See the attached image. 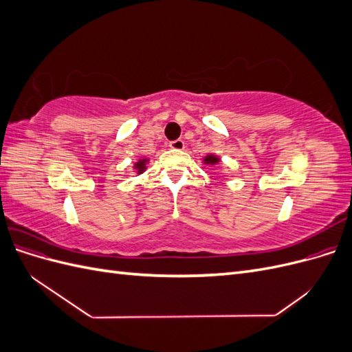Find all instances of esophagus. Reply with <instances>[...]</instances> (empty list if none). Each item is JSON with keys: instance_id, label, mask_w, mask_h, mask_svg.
<instances>
[{"instance_id": "esophagus-1", "label": "esophagus", "mask_w": 352, "mask_h": 352, "mask_svg": "<svg viewBox=\"0 0 352 352\" xmlns=\"http://www.w3.org/2000/svg\"><path fill=\"white\" fill-rule=\"evenodd\" d=\"M170 148H172V150H176V151H182L185 148V142L182 140L172 141V142H170Z\"/></svg>"}]
</instances>
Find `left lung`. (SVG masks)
<instances>
[{"mask_svg":"<svg viewBox=\"0 0 352 352\" xmlns=\"http://www.w3.org/2000/svg\"><path fill=\"white\" fill-rule=\"evenodd\" d=\"M202 163L207 164V166H216V164L221 163V160H220L219 155L210 153V154H207L204 158H202Z\"/></svg>","mask_w":352,"mask_h":352,"instance_id":"1","label":"left lung"}]
</instances>
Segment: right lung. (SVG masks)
Wrapping results in <instances>:
<instances>
[{
  "instance_id": "1",
  "label": "right lung",
  "mask_w": 352,
  "mask_h": 352,
  "mask_svg": "<svg viewBox=\"0 0 352 352\" xmlns=\"http://www.w3.org/2000/svg\"><path fill=\"white\" fill-rule=\"evenodd\" d=\"M148 163H150V158H140L136 163H133L132 170L136 173V176H140V175H142L145 172Z\"/></svg>"
}]
</instances>
